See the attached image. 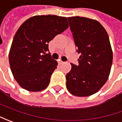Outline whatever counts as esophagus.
<instances>
[{
  "label": "esophagus",
  "instance_id": "esophagus-1",
  "mask_svg": "<svg viewBox=\"0 0 122 122\" xmlns=\"http://www.w3.org/2000/svg\"><path fill=\"white\" fill-rule=\"evenodd\" d=\"M65 62H63V61H61V60H59V64H63V63H64Z\"/></svg>",
  "mask_w": 122,
  "mask_h": 122
}]
</instances>
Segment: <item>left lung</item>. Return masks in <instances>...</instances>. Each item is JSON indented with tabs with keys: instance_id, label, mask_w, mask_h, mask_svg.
Segmentation results:
<instances>
[{
	"instance_id": "1",
	"label": "left lung",
	"mask_w": 122,
	"mask_h": 122,
	"mask_svg": "<svg viewBox=\"0 0 122 122\" xmlns=\"http://www.w3.org/2000/svg\"><path fill=\"white\" fill-rule=\"evenodd\" d=\"M75 45L80 56L66 75L71 94L88 97L98 92L110 74L113 53L109 36L98 21L79 16L68 17Z\"/></svg>"
}]
</instances>
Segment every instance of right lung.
Instances as JSON below:
<instances>
[{
  "instance_id": "right-lung-1",
  "label": "right lung",
  "mask_w": 122,
  "mask_h": 122,
  "mask_svg": "<svg viewBox=\"0 0 122 122\" xmlns=\"http://www.w3.org/2000/svg\"><path fill=\"white\" fill-rule=\"evenodd\" d=\"M69 27L65 17L36 15L19 27L11 44L9 64L15 80L30 92L45 89L57 68L48 53V42Z\"/></svg>"
}]
</instances>
